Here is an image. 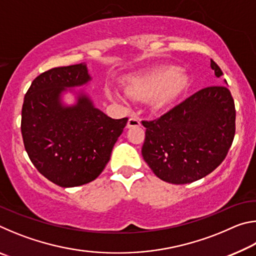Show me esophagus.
<instances>
[{"mask_svg":"<svg viewBox=\"0 0 256 256\" xmlns=\"http://www.w3.org/2000/svg\"><path fill=\"white\" fill-rule=\"evenodd\" d=\"M140 125H141L140 120H138L136 118H128V120L126 128H136V126H140Z\"/></svg>","mask_w":256,"mask_h":256,"instance_id":"34e87169","label":"esophagus"}]
</instances>
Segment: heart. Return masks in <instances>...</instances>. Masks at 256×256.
<instances>
[{"mask_svg": "<svg viewBox=\"0 0 256 256\" xmlns=\"http://www.w3.org/2000/svg\"><path fill=\"white\" fill-rule=\"evenodd\" d=\"M186 78L175 66H164L146 76H134L125 84V94L136 99L149 98L154 110H160L170 105L185 89ZM108 98L120 100L122 97L110 89L106 90Z\"/></svg>", "mask_w": 256, "mask_h": 256, "instance_id": "1", "label": "heart"}]
</instances>
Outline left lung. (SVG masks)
I'll use <instances>...</instances> for the list:
<instances>
[{
    "instance_id": "1",
    "label": "left lung",
    "mask_w": 256,
    "mask_h": 256,
    "mask_svg": "<svg viewBox=\"0 0 256 256\" xmlns=\"http://www.w3.org/2000/svg\"><path fill=\"white\" fill-rule=\"evenodd\" d=\"M210 66L216 78L222 76L214 60ZM235 104L227 86H206L159 118L142 120V157L167 183L201 180L226 158L235 136Z\"/></svg>"
}]
</instances>
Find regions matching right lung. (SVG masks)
<instances>
[{"label":"right lung","instance_id":"right-lung-1","mask_svg":"<svg viewBox=\"0 0 256 256\" xmlns=\"http://www.w3.org/2000/svg\"><path fill=\"white\" fill-rule=\"evenodd\" d=\"M90 80L84 63L54 68L32 81L24 99V149L37 170L60 188L96 180L128 123V118H108L84 92L74 105H64L63 92Z\"/></svg>","mask_w":256,"mask_h":256}]
</instances>
